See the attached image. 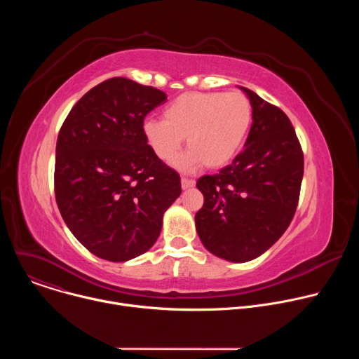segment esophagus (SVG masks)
Returning a JSON list of instances; mask_svg holds the SVG:
<instances>
[{"label": "esophagus", "mask_w": 359, "mask_h": 359, "mask_svg": "<svg viewBox=\"0 0 359 359\" xmlns=\"http://www.w3.org/2000/svg\"><path fill=\"white\" fill-rule=\"evenodd\" d=\"M182 189L183 190H189V189H191V187H194V180H189V179H186V177H182Z\"/></svg>", "instance_id": "esophagus-1"}]
</instances>
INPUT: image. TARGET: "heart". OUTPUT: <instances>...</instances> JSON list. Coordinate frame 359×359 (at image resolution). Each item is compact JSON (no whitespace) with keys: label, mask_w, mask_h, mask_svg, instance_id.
<instances>
[{"label":"heart","mask_w":359,"mask_h":359,"mask_svg":"<svg viewBox=\"0 0 359 359\" xmlns=\"http://www.w3.org/2000/svg\"><path fill=\"white\" fill-rule=\"evenodd\" d=\"M252 122L250 99L241 92H187L163 111V121L146 119L142 133L155 155L170 162L186 137L190 149L176 168L190 170L227 166L241 150Z\"/></svg>","instance_id":"obj_1"}]
</instances>
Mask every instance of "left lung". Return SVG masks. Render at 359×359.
I'll use <instances>...</instances> for the list:
<instances>
[{
	"mask_svg": "<svg viewBox=\"0 0 359 359\" xmlns=\"http://www.w3.org/2000/svg\"><path fill=\"white\" fill-rule=\"evenodd\" d=\"M238 88L252 107L248 137L230 166L197 180L204 204L194 217L203 245L231 263L257 259L284 234L304 175L302 150L287 115Z\"/></svg>",
	"mask_w": 359,
	"mask_h": 359,
	"instance_id": "1",
	"label": "left lung"
}]
</instances>
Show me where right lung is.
Here are the masks:
<instances>
[{
    "mask_svg": "<svg viewBox=\"0 0 359 359\" xmlns=\"http://www.w3.org/2000/svg\"><path fill=\"white\" fill-rule=\"evenodd\" d=\"M166 93L126 78L86 92L57 140L55 197L75 238L96 257L132 260L156 243L180 196L179 175L146 143L144 116Z\"/></svg>",
    "mask_w": 359,
    "mask_h": 359,
    "instance_id": "right-lung-1",
    "label": "right lung"
}]
</instances>
